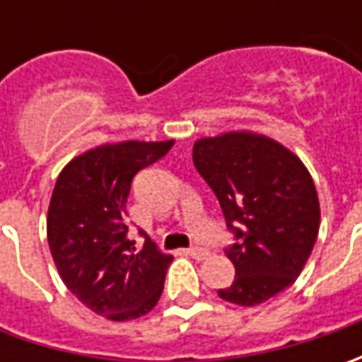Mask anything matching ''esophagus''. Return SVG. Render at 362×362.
Here are the masks:
<instances>
[{"label": "esophagus", "instance_id": "1", "mask_svg": "<svg viewBox=\"0 0 362 362\" xmlns=\"http://www.w3.org/2000/svg\"><path fill=\"white\" fill-rule=\"evenodd\" d=\"M187 254L191 257H195V259H205V257L209 256L211 252H209L207 247H202V245H193V247H189Z\"/></svg>", "mask_w": 362, "mask_h": 362}]
</instances>
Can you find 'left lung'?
Returning a JSON list of instances; mask_svg holds the SVG:
<instances>
[{"instance_id": "1", "label": "left lung", "mask_w": 362, "mask_h": 362, "mask_svg": "<svg viewBox=\"0 0 362 362\" xmlns=\"http://www.w3.org/2000/svg\"><path fill=\"white\" fill-rule=\"evenodd\" d=\"M193 165L216 193L233 243L235 268L219 298L256 306L300 276L320 226L313 177L288 148L252 132H228L193 145Z\"/></svg>"}]
</instances>
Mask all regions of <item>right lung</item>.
<instances>
[{
    "label": "right lung",
    "instance_id": "add662e5",
    "mask_svg": "<svg viewBox=\"0 0 362 362\" xmlns=\"http://www.w3.org/2000/svg\"><path fill=\"white\" fill-rule=\"evenodd\" d=\"M173 141L92 148L66 165L52 193L48 243L66 288L92 313L132 320L159 302L171 256L129 238L132 177L163 159Z\"/></svg>",
    "mask_w": 362,
    "mask_h": 362
}]
</instances>
